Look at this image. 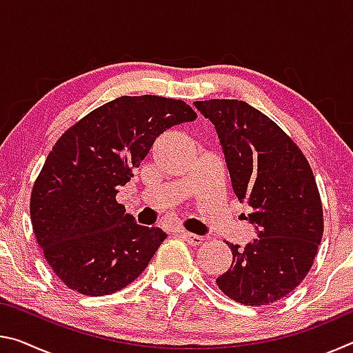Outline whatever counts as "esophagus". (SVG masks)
I'll return each instance as SVG.
<instances>
[{"mask_svg": "<svg viewBox=\"0 0 353 353\" xmlns=\"http://www.w3.org/2000/svg\"><path fill=\"white\" fill-rule=\"evenodd\" d=\"M179 235H181L185 241L190 243L191 246H199V244L204 243V238L194 234H190L187 230H179Z\"/></svg>", "mask_w": 353, "mask_h": 353, "instance_id": "obj_1", "label": "esophagus"}]
</instances>
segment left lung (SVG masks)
Masks as SVG:
<instances>
[{"label": "left lung", "instance_id": "left-lung-1", "mask_svg": "<svg viewBox=\"0 0 353 353\" xmlns=\"http://www.w3.org/2000/svg\"><path fill=\"white\" fill-rule=\"evenodd\" d=\"M216 128L232 187L252 208L259 238L240 249L216 279L219 290L243 305H268L296 288L312 270L324 234L316 179L294 140L270 117L244 101H196Z\"/></svg>", "mask_w": 353, "mask_h": 353}]
</instances>
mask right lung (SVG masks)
Listing matches in <instances>:
<instances>
[{"mask_svg": "<svg viewBox=\"0 0 353 353\" xmlns=\"http://www.w3.org/2000/svg\"><path fill=\"white\" fill-rule=\"evenodd\" d=\"M198 117L181 99L143 94L98 107L61 135L35 179L32 230L62 282L83 296L126 288L165 241L117 202L155 137Z\"/></svg>", "mask_w": 353, "mask_h": 353, "instance_id": "right-lung-1", "label": "right lung"}]
</instances>
